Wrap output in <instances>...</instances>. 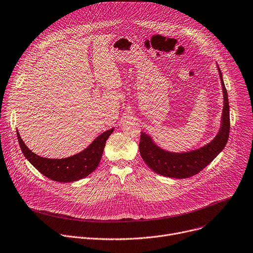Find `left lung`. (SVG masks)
Segmentation results:
<instances>
[{"label": "left lung", "instance_id": "left-lung-1", "mask_svg": "<svg viewBox=\"0 0 253 253\" xmlns=\"http://www.w3.org/2000/svg\"><path fill=\"white\" fill-rule=\"evenodd\" d=\"M217 68L224 99L219 131L210 143L186 152H170L165 150L158 146L150 134L142 131L139 145L141 156L154 172L171 178L193 176L206 168L225 148L230 131V108L223 75L218 65Z\"/></svg>", "mask_w": 253, "mask_h": 253}]
</instances>
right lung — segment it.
I'll list each match as a JSON object with an SVG mask.
<instances>
[{"label":"right lung","instance_id":"obj_1","mask_svg":"<svg viewBox=\"0 0 253 253\" xmlns=\"http://www.w3.org/2000/svg\"><path fill=\"white\" fill-rule=\"evenodd\" d=\"M114 128L99 134L86 149L73 156L50 159L38 156L24 144L17 129L19 145L25 158L47 178L59 182H72L87 177L100 163L105 143Z\"/></svg>","mask_w":253,"mask_h":253}]
</instances>
